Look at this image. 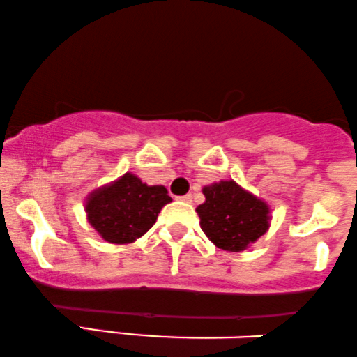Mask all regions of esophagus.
I'll use <instances>...</instances> for the list:
<instances>
[{
    "mask_svg": "<svg viewBox=\"0 0 357 357\" xmlns=\"http://www.w3.org/2000/svg\"><path fill=\"white\" fill-rule=\"evenodd\" d=\"M180 200H183V202H187V204H190V202H192V194H187V195H183V197H180Z\"/></svg>",
    "mask_w": 357,
    "mask_h": 357,
    "instance_id": "34e87169",
    "label": "esophagus"
}]
</instances>
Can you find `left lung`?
Here are the masks:
<instances>
[{"label": "left lung", "instance_id": "1", "mask_svg": "<svg viewBox=\"0 0 357 357\" xmlns=\"http://www.w3.org/2000/svg\"><path fill=\"white\" fill-rule=\"evenodd\" d=\"M205 202L195 208L204 234L219 249L242 252L269 229L271 208L234 180L204 187Z\"/></svg>", "mask_w": 357, "mask_h": 357}]
</instances>
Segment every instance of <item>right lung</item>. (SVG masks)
<instances>
[{
    "instance_id": "1",
    "label": "right lung",
    "mask_w": 357,
    "mask_h": 357,
    "mask_svg": "<svg viewBox=\"0 0 357 357\" xmlns=\"http://www.w3.org/2000/svg\"><path fill=\"white\" fill-rule=\"evenodd\" d=\"M172 202L163 185H146L127 172L115 182L91 192L86 199V219L112 244H130L157 220L163 205Z\"/></svg>"
}]
</instances>
